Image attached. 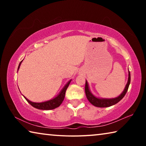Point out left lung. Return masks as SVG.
Masks as SVG:
<instances>
[{
  "label": "left lung",
  "instance_id": "left-lung-1",
  "mask_svg": "<svg viewBox=\"0 0 146 146\" xmlns=\"http://www.w3.org/2000/svg\"><path fill=\"white\" fill-rule=\"evenodd\" d=\"M130 82H131V75H130V72L129 71V77H128L127 83L126 86H125L124 90H123L122 94H121L120 96H118V97L115 98H111V99H104L103 98L102 99V98H98L95 97V96H93L92 95V93L90 92V90H89L88 84L87 82V81H86L85 93H86V97H87L88 100L90 101V102L91 104L96 106V107H98V108L110 107V106L116 104L118 103L119 101H120L122 99L128 90L129 86L130 84Z\"/></svg>",
  "mask_w": 146,
  "mask_h": 146
}]
</instances>
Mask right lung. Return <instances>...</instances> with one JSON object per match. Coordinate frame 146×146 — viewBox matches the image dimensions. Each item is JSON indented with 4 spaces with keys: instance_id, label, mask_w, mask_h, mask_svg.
<instances>
[{
    "instance_id": "right-lung-1",
    "label": "right lung",
    "mask_w": 146,
    "mask_h": 146,
    "mask_svg": "<svg viewBox=\"0 0 146 146\" xmlns=\"http://www.w3.org/2000/svg\"><path fill=\"white\" fill-rule=\"evenodd\" d=\"M23 61H21L19 64L18 70L20 68V66H21V64ZM71 81H69V82L67 83L64 88L62 89V90L60 91V93H59V95L57 96V97H55V98H53L52 100L46 101V102H40V103H36V102H33L29 100L28 98H26L25 97L24 98H26V100H27L29 104L33 106V107L35 108L36 109H38V110H53V109H55L56 108H58L59 106H60L62 103L63 100L64 99V97H65V94H66V90H67L69 85L71 82Z\"/></svg>"
}]
</instances>
